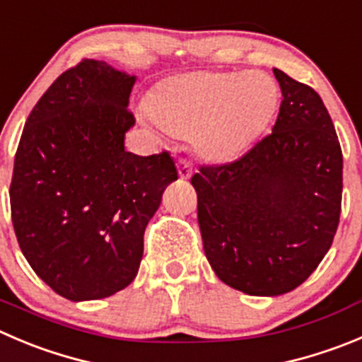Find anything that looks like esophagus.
Instances as JSON below:
<instances>
[{"label":"esophagus","instance_id":"esophagus-1","mask_svg":"<svg viewBox=\"0 0 362 362\" xmlns=\"http://www.w3.org/2000/svg\"><path fill=\"white\" fill-rule=\"evenodd\" d=\"M177 172L181 179H188L192 175V163L187 158H179L177 160Z\"/></svg>","mask_w":362,"mask_h":362}]
</instances>
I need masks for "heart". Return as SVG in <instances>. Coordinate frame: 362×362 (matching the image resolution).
Segmentation results:
<instances>
[{
    "label": "heart",
    "instance_id": "b5f03b06",
    "mask_svg": "<svg viewBox=\"0 0 362 362\" xmlns=\"http://www.w3.org/2000/svg\"><path fill=\"white\" fill-rule=\"evenodd\" d=\"M277 103V83L264 72H195L161 83L149 113L165 132L194 136L204 156L230 160L259 139Z\"/></svg>",
    "mask_w": 362,
    "mask_h": 362
}]
</instances>
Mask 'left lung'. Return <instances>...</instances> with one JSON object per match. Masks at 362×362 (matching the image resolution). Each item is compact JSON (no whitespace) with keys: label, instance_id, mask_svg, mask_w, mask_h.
I'll return each mask as SVG.
<instances>
[{"label":"left lung","instance_id":"left-lung-1","mask_svg":"<svg viewBox=\"0 0 362 362\" xmlns=\"http://www.w3.org/2000/svg\"><path fill=\"white\" fill-rule=\"evenodd\" d=\"M282 101L270 135L235 161L192 175L209 264L227 286L288 293L318 268L341 213L343 154L309 85L274 69Z\"/></svg>","mask_w":362,"mask_h":362}]
</instances>
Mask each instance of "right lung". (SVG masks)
<instances>
[{"instance_id": "add662e5", "label": "right lung", "mask_w": 362, "mask_h": 362, "mask_svg": "<svg viewBox=\"0 0 362 362\" xmlns=\"http://www.w3.org/2000/svg\"><path fill=\"white\" fill-rule=\"evenodd\" d=\"M135 76L83 58L30 112L13 160L10 209L37 275L69 300L105 298L132 284L144 230L177 179L170 153L124 149L135 124Z\"/></svg>"}]
</instances>
